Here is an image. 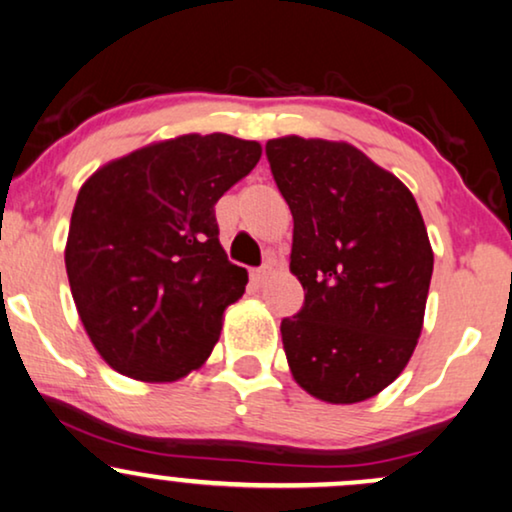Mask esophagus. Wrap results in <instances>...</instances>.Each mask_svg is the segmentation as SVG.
Instances as JSON below:
<instances>
[{"instance_id":"34e87169","label":"esophagus","mask_w":512,"mask_h":512,"mask_svg":"<svg viewBox=\"0 0 512 512\" xmlns=\"http://www.w3.org/2000/svg\"><path fill=\"white\" fill-rule=\"evenodd\" d=\"M269 276H271V267H269V264H264V267L250 271V278L257 283V286H262V283L267 281Z\"/></svg>"}]
</instances>
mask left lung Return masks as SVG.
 Listing matches in <instances>:
<instances>
[{
  "label": "left lung",
  "mask_w": 512,
  "mask_h": 512,
  "mask_svg": "<svg viewBox=\"0 0 512 512\" xmlns=\"http://www.w3.org/2000/svg\"><path fill=\"white\" fill-rule=\"evenodd\" d=\"M271 174L293 212L290 271L302 309L281 321L302 390L357 404L397 380L423 331L432 255L416 198L345 141H267Z\"/></svg>",
  "instance_id": "1"
}]
</instances>
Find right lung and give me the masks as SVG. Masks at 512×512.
I'll return each instance as SVG.
<instances>
[{
    "label": "right lung",
    "instance_id": "obj_1",
    "mask_svg": "<svg viewBox=\"0 0 512 512\" xmlns=\"http://www.w3.org/2000/svg\"><path fill=\"white\" fill-rule=\"evenodd\" d=\"M262 155L257 141L184 134L103 165L77 193L66 271L108 366L172 383L210 357L248 271L219 243L215 203Z\"/></svg>",
    "mask_w": 512,
    "mask_h": 512
}]
</instances>
